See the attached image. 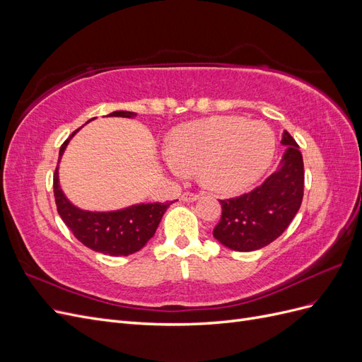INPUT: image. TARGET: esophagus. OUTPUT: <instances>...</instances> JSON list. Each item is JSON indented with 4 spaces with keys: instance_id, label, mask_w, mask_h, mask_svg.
Returning <instances> with one entry per match:
<instances>
[{
    "instance_id": "1",
    "label": "esophagus",
    "mask_w": 362,
    "mask_h": 362,
    "mask_svg": "<svg viewBox=\"0 0 362 362\" xmlns=\"http://www.w3.org/2000/svg\"><path fill=\"white\" fill-rule=\"evenodd\" d=\"M198 199H199V196L194 194V193L185 192V193L181 194V201H184V202H194V201H198Z\"/></svg>"
}]
</instances>
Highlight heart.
<instances>
[{"mask_svg":"<svg viewBox=\"0 0 362 362\" xmlns=\"http://www.w3.org/2000/svg\"><path fill=\"white\" fill-rule=\"evenodd\" d=\"M275 151L276 137L267 124L242 116H213L175 128L163 161L175 177H185L187 168L199 169L206 189L234 194L266 173Z\"/></svg>","mask_w":362,"mask_h":362,"instance_id":"b5f03b06","label":"heart"}]
</instances>
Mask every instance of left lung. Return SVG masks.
<instances>
[{
  "mask_svg": "<svg viewBox=\"0 0 362 362\" xmlns=\"http://www.w3.org/2000/svg\"><path fill=\"white\" fill-rule=\"evenodd\" d=\"M281 144L286 151L276 172L250 193L221 201L222 217L213 235L225 247L237 252L264 247L298 214L303 198V160L288 131L282 133Z\"/></svg>",
  "mask_w": 362,
  "mask_h": 362,
  "instance_id": "left-lung-1",
  "label": "left lung"
}]
</instances>
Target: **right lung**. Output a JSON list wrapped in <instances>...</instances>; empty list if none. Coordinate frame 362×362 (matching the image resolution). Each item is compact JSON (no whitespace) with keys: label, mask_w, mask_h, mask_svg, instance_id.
Masks as SVG:
<instances>
[{"label":"right lung","mask_w":362,"mask_h":362,"mask_svg":"<svg viewBox=\"0 0 362 362\" xmlns=\"http://www.w3.org/2000/svg\"><path fill=\"white\" fill-rule=\"evenodd\" d=\"M107 116L133 119L137 113L119 110ZM81 128L74 131L71 137L62 145L59 164L71 139ZM59 164L54 173V198H56L57 211L62 221L84 246L104 255L127 257L140 250L154 237L163 214L166 213L172 202H140L113 211L83 210L74 205L62 190Z\"/></svg>","instance_id":"obj_1"}]
</instances>
